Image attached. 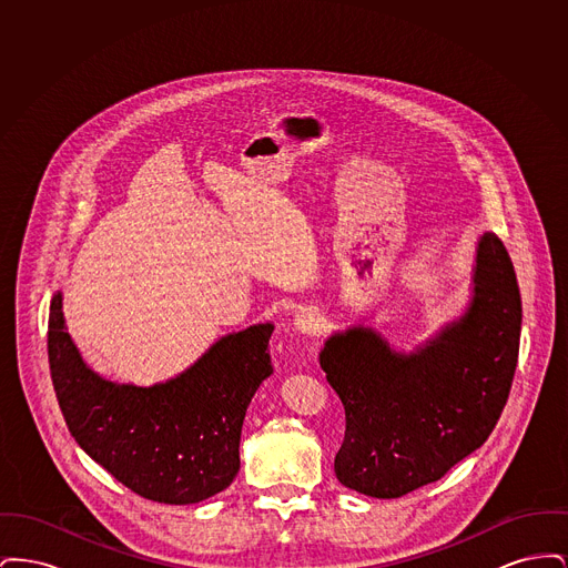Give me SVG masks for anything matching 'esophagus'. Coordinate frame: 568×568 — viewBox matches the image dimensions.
<instances>
[{
  "instance_id": "obj_1",
  "label": "esophagus",
  "mask_w": 568,
  "mask_h": 568,
  "mask_svg": "<svg viewBox=\"0 0 568 568\" xmlns=\"http://www.w3.org/2000/svg\"><path fill=\"white\" fill-rule=\"evenodd\" d=\"M322 322H324V317H322L320 308H315V306H302L294 315V327L300 334H315Z\"/></svg>"
}]
</instances>
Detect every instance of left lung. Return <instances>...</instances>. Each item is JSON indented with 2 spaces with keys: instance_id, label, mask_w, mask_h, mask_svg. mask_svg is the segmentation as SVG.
I'll list each match as a JSON object with an SVG mask.
<instances>
[{
  "instance_id": "1",
  "label": "left lung",
  "mask_w": 568,
  "mask_h": 568,
  "mask_svg": "<svg viewBox=\"0 0 568 568\" xmlns=\"http://www.w3.org/2000/svg\"><path fill=\"white\" fill-rule=\"evenodd\" d=\"M519 332L514 264L486 232L464 315L415 352H396L366 325L332 334L320 364L345 406L338 481L373 498H400L479 449L507 405Z\"/></svg>"
}]
</instances>
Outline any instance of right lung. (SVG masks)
<instances>
[{
    "label": "right lung",
    "mask_w": 568,
    "mask_h": 568,
    "mask_svg": "<svg viewBox=\"0 0 568 568\" xmlns=\"http://www.w3.org/2000/svg\"><path fill=\"white\" fill-rule=\"evenodd\" d=\"M272 329L255 324L225 334L162 383H116L82 359L57 292L49 364L63 419L82 452L138 496L163 505L206 500L239 475L244 413L272 375Z\"/></svg>",
    "instance_id": "add662e5"
}]
</instances>
